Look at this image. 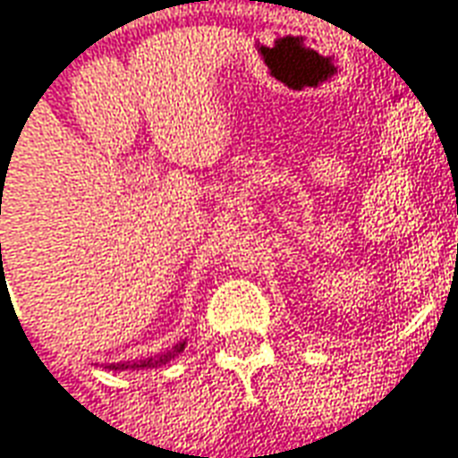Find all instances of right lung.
<instances>
[{
	"label": "right lung",
	"mask_w": 458,
	"mask_h": 458,
	"mask_svg": "<svg viewBox=\"0 0 458 458\" xmlns=\"http://www.w3.org/2000/svg\"><path fill=\"white\" fill-rule=\"evenodd\" d=\"M185 349V342L182 344H175L173 349H168V352L158 353V356H151V359H141V361H122V363H109L106 369L109 370H126V369H158V366H163V363H168L170 359H175L180 352Z\"/></svg>",
	"instance_id": "1"
}]
</instances>
